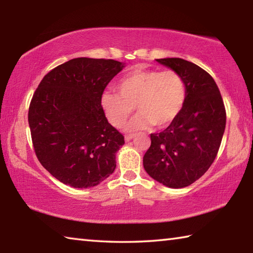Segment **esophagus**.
Listing matches in <instances>:
<instances>
[{"label": "esophagus", "mask_w": 253, "mask_h": 253, "mask_svg": "<svg viewBox=\"0 0 253 253\" xmlns=\"http://www.w3.org/2000/svg\"><path fill=\"white\" fill-rule=\"evenodd\" d=\"M132 137H134V135H132V134L126 135V136H125V140H126V142H129V140L132 138Z\"/></svg>", "instance_id": "34e87169"}]
</instances>
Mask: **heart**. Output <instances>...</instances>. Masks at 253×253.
<instances>
[{
	"label": "heart",
	"instance_id": "1",
	"mask_svg": "<svg viewBox=\"0 0 253 253\" xmlns=\"http://www.w3.org/2000/svg\"><path fill=\"white\" fill-rule=\"evenodd\" d=\"M117 92L106 91L101 107L111 125L122 127L136 107L139 114L127 130L145 129L152 124L165 127L181 111L186 97L185 83L174 70H135L121 79Z\"/></svg>",
	"mask_w": 253,
	"mask_h": 253
}]
</instances>
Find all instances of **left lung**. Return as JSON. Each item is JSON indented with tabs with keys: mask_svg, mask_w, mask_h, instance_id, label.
<instances>
[{
	"mask_svg": "<svg viewBox=\"0 0 253 253\" xmlns=\"http://www.w3.org/2000/svg\"><path fill=\"white\" fill-rule=\"evenodd\" d=\"M156 61L182 77L186 97L170 125L151 134L143 165L163 185L182 188L199 179L215 160L225 129V107L215 81L202 68L181 58Z\"/></svg>",
	"mask_w": 253,
	"mask_h": 253,
	"instance_id": "obj_1",
	"label": "left lung"
}]
</instances>
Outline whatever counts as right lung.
Segmentation results:
<instances>
[{
  "label": "right lung",
  "instance_id": "right-lung-1",
  "mask_svg": "<svg viewBox=\"0 0 253 253\" xmlns=\"http://www.w3.org/2000/svg\"><path fill=\"white\" fill-rule=\"evenodd\" d=\"M123 68L111 59H71L48 72L33 93L28 119L34 152L61 183L92 187L116 169L125 140L107 121L100 100Z\"/></svg>",
  "mask_w": 253,
  "mask_h": 253
}]
</instances>
